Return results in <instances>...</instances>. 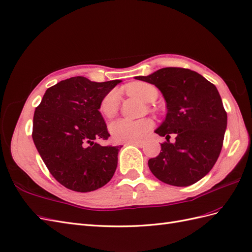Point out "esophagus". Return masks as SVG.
Returning <instances> with one entry per match:
<instances>
[{
  "label": "esophagus",
  "mask_w": 252,
  "mask_h": 252,
  "mask_svg": "<svg viewBox=\"0 0 252 252\" xmlns=\"http://www.w3.org/2000/svg\"><path fill=\"white\" fill-rule=\"evenodd\" d=\"M144 141H143V140H140V141H135V142H132L131 143V144L132 145H134V146H138V147H142L143 145H144Z\"/></svg>",
  "instance_id": "1"
}]
</instances>
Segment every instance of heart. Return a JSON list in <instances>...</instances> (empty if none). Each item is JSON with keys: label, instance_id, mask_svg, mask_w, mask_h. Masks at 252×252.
Segmentation results:
<instances>
[{"label": "heart", "instance_id": "b5f03b06", "mask_svg": "<svg viewBox=\"0 0 252 252\" xmlns=\"http://www.w3.org/2000/svg\"><path fill=\"white\" fill-rule=\"evenodd\" d=\"M127 94L140 98L141 100L149 103L157 97V89L147 83H134L126 88ZM120 107V95L112 90L108 92L101 98L99 103V112L105 118H113L118 113ZM154 123L151 119H141L131 121L128 119H120L112 122L109 125V131L115 142L129 143L139 140L153 128Z\"/></svg>", "mask_w": 252, "mask_h": 252}]
</instances>
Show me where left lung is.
<instances>
[{
  "label": "left lung",
  "instance_id": "obj_1",
  "mask_svg": "<svg viewBox=\"0 0 252 252\" xmlns=\"http://www.w3.org/2000/svg\"><path fill=\"white\" fill-rule=\"evenodd\" d=\"M139 80L153 84L166 101L165 121L156 130L166 141L148 160L151 172L162 182L189 187L205 177L220 157L227 128V112L216 87L195 71L163 67ZM175 134L176 141L169 142Z\"/></svg>",
  "mask_w": 252,
  "mask_h": 252
}]
</instances>
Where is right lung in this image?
<instances>
[{
  "instance_id": "add662e5",
  "label": "right lung",
  "mask_w": 252,
  "mask_h": 252,
  "mask_svg": "<svg viewBox=\"0 0 252 252\" xmlns=\"http://www.w3.org/2000/svg\"><path fill=\"white\" fill-rule=\"evenodd\" d=\"M121 80L95 83L83 76L47 89L33 114L32 137L52 176L72 191H95L109 182L121 146H101L110 133L99 103Z\"/></svg>"
}]
</instances>
